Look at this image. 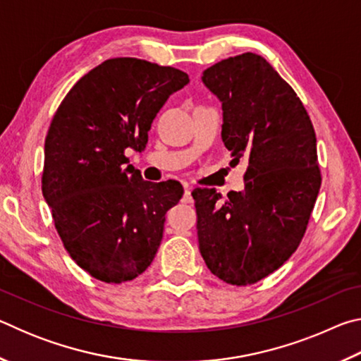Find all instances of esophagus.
I'll use <instances>...</instances> for the list:
<instances>
[{"label": "esophagus", "instance_id": "34e87169", "mask_svg": "<svg viewBox=\"0 0 361 361\" xmlns=\"http://www.w3.org/2000/svg\"><path fill=\"white\" fill-rule=\"evenodd\" d=\"M191 191H192L191 186H185V197H183V202H185V204H191L192 202Z\"/></svg>", "mask_w": 361, "mask_h": 361}]
</instances>
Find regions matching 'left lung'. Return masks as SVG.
Masks as SVG:
<instances>
[{
	"instance_id": "obj_1",
	"label": "left lung",
	"mask_w": 361,
	"mask_h": 361,
	"mask_svg": "<svg viewBox=\"0 0 361 361\" xmlns=\"http://www.w3.org/2000/svg\"><path fill=\"white\" fill-rule=\"evenodd\" d=\"M221 102V138L232 166L245 161V189L221 202L194 189L199 250L213 276L256 283L296 252L320 191L314 126L291 85L258 54H242L202 73Z\"/></svg>"
}]
</instances>
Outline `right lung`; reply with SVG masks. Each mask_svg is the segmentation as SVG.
<instances>
[{
  "label": "right lung",
  "mask_w": 361,
  "mask_h": 361,
  "mask_svg": "<svg viewBox=\"0 0 361 361\" xmlns=\"http://www.w3.org/2000/svg\"><path fill=\"white\" fill-rule=\"evenodd\" d=\"M188 82L172 66L109 59L73 85L54 116L42 195L66 252L97 280H133L154 259L183 186L145 181L126 151L146 148L152 119Z\"/></svg>",
  "instance_id": "add662e5"
}]
</instances>
